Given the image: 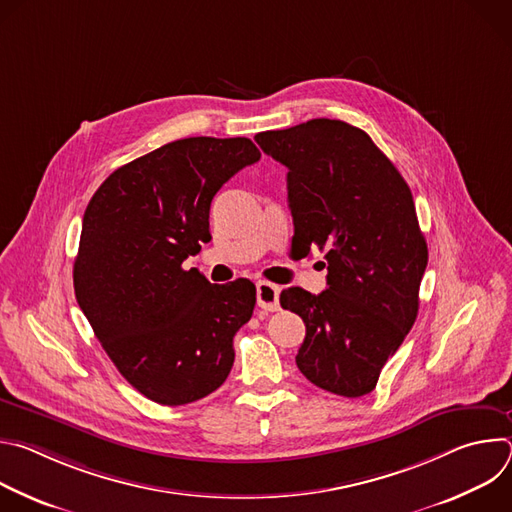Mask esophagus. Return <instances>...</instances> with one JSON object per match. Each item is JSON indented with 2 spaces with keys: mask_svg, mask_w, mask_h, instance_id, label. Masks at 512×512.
Returning a JSON list of instances; mask_svg holds the SVG:
<instances>
[{
  "mask_svg": "<svg viewBox=\"0 0 512 512\" xmlns=\"http://www.w3.org/2000/svg\"><path fill=\"white\" fill-rule=\"evenodd\" d=\"M257 306L267 312L279 310V287L269 281H259L257 283Z\"/></svg>",
  "mask_w": 512,
  "mask_h": 512,
  "instance_id": "34e87169",
  "label": "esophagus"
}]
</instances>
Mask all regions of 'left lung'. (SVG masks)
I'll list each match as a JSON object with an SVG mask.
<instances>
[{
  "label": "left lung",
  "instance_id": "obj_1",
  "mask_svg": "<svg viewBox=\"0 0 512 512\" xmlns=\"http://www.w3.org/2000/svg\"><path fill=\"white\" fill-rule=\"evenodd\" d=\"M255 141L287 168L291 247L320 249L328 261L322 294L287 287L279 298L306 324L298 369L334 395H367L419 310L427 243L411 190L367 133L338 119L263 131Z\"/></svg>",
  "mask_w": 512,
  "mask_h": 512
}]
</instances>
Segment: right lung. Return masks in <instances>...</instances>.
<instances>
[{"label":"right lung","mask_w":512,"mask_h":512,"mask_svg":"<svg viewBox=\"0 0 512 512\" xmlns=\"http://www.w3.org/2000/svg\"><path fill=\"white\" fill-rule=\"evenodd\" d=\"M261 152L247 137H186L117 168L93 194L72 267L77 302L117 371L160 405L221 387L255 285H212L188 255L208 243L214 194Z\"/></svg>","instance_id":"1"}]
</instances>
